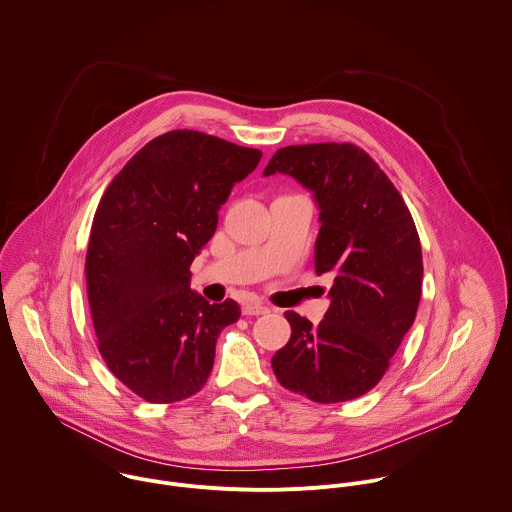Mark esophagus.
Segmentation results:
<instances>
[{
	"label": "esophagus",
	"instance_id": "obj_1",
	"mask_svg": "<svg viewBox=\"0 0 512 512\" xmlns=\"http://www.w3.org/2000/svg\"><path fill=\"white\" fill-rule=\"evenodd\" d=\"M241 312H243L245 316H257V314H267V312H269V308L265 307V305H261V303L249 301V303H243Z\"/></svg>",
	"mask_w": 512,
	"mask_h": 512
}]
</instances>
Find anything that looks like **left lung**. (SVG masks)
I'll list each match as a JSON object with an SVG mask.
<instances>
[{
	"instance_id": "8db88e82",
	"label": "left lung",
	"mask_w": 512,
	"mask_h": 512,
	"mask_svg": "<svg viewBox=\"0 0 512 512\" xmlns=\"http://www.w3.org/2000/svg\"><path fill=\"white\" fill-rule=\"evenodd\" d=\"M285 174L318 207L316 275L330 273V307L318 326L287 310L293 334L271 358L283 388L318 404L370 392L408 334L421 297V245L408 205L354 144H303L275 152L263 176Z\"/></svg>"
}]
</instances>
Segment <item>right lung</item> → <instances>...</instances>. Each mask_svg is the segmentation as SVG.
<instances>
[{
    "instance_id": "add662e5",
    "label": "right lung",
    "mask_w": 512,
    "mask_h": 512,
    "mask_svg": "<svg viewBox=\"0 0 512 512\" xmlns=\"http://www.w3.org/2000/svg\"><path fill=\"white\" fill-rule=\"evenodd\" d=\"M261 156L198 130H172L120 170L97 207L85 269L99 350L150 404L200 392L219 332L241 316L235 301L209 305L196 293L190 265Z\"/></svg>"
}]
</instances>
